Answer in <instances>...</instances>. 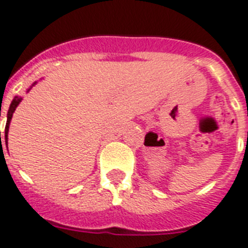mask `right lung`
<instances>
[{"label":"right lung","instance_id":"obj_1","mask_svg":"<svg viewBox=\"0 0 248 248\" xmlns=\"http://www.w3.org/2000/svg\"><path fill=\"white\" fill-rule=\"evenodd\" d=\"M21 100H22V98H21V96H15L14 100H12V103H11V105H10V109H8V111H7V123H6V128H5L6 145H7V139H8L7 135H8V128H10V122H11L12 115H14L15 110H16V108H17L18 104L21 103ZM0 138H1V132H0Z\"/></svg>","mask_w":248,"mask_h":248}]
</instances>
